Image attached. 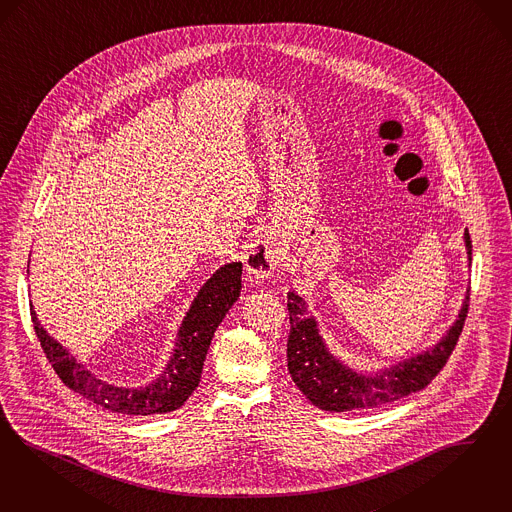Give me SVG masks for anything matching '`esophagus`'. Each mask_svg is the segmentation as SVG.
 <instances>
[{
	"mask_svg": "<svg viewBox=\"0 0 512 512\" xmlns=\"http://www.w3.org/2000/svg\"><path fill=\"white\" fill-rule=\"evenodd\" d=\"M279 264H281V248L277 247L273 237L264 235L248 247L245 267L252 283H264L265 279L273 275V271Z\"/></svg>",
	"mask_w": 512,
	"mask_h": 512,
	"instance_id": "34e87169",
	"label": "esophagus"
}]
</instances>
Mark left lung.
I'll return each mask as SVG.
<instances>
[{"instance_id": "obj_1", "label": "left lung", "mask_w": 512, "mask_h": 512, "mask_svg": "<svg viewBox=\"0 0 512 512\" xmlns=\"http://www.w3.org/2000/svg\"><path fill=\"white\" fill-rule=\"evenodd\" d=\"M465 248L471 265L473 245L469 231H465ZM286 307L290 315L286 360L292 381L321 410L353 412L408 397L425 389L436 378L450 359L463 330L469 311V290L457 321L442 340L431 349L400 360L395 366L379 370L376 374L355 372L328 351L319 332V324L307 313L302 296L288 292Z\"/></svg>"}]
</instances>
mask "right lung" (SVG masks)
Here are the masks:
<instances>
[{
    "instance_id": "add662e5",
    "label": "right lung",
    "mask_w": 512,
    "mask_h": 512,
    "mask_svg": "<svg viewBox=\"0 0 512 512\" xmlns=\"http://www.w3.org/2000/svg\"><path fill=\"white\" fill-rule=\"evenodd\" d=\"M241 273V262L222 265L216 273H212L209 281L197 292L182 321L171 360L167 362L163 374L144 387H117L96 378L93 372H89L55 338L47 334V330L39 324L32 303L30 315L43 353L55 368L58 378L74 393L117 414H167L178 410L199 385L210 340L241 294Z\"/></svg>"
}]
</instances>
